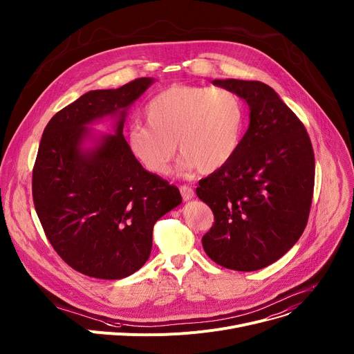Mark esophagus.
<instances>
[{"instance_id": "esophagus-1", "label": "esophagus", "mask_w": 354, "mask_h": 354, "mask_svg": "<svg viewBox=\"0 0 354 354\" xmlns=\"http://www.w3.org/2000/svg\"><path fill=\"white\" fill-rule=\"evenodd\" d=\"M179 191H180V195H182V199H183V201H189V199H192V198L195 196V192H194V189H192L191 186L182 185V186L179 187Z\"/></svg>"}]
</instances>
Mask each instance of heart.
<instances>
[{"label": "heart", "mask_w": 354, "mask_h": 354, "mask_svg": "<svg viewBox=\"0 0 354 354\" xmlns=\"http://www.w3.org/2000/svg\"><path fill=\"white\" fill-rule=\"evenodd\" d=\"M147 125L136 124L127 135L131 153L155 175L168 174L178 151L182 169L212 174L236 153L245 109L226 88L172 85L145 106Z\"/></svg>", "instance_id": "1"}]
</instances>
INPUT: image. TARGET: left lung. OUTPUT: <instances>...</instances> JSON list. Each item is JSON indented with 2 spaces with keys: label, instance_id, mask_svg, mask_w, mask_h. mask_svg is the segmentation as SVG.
Wrapping results in <instances>:
<instances>
[{
  "label": "left lung",
  "instance_id": "8db88e82",
  "mask_svg": "<svg viewBox=\"0 0 354 354\" xmlns=\"http://www.w3.org/2000/svg\"><path fill=\"white\" fill-rule=\"evenodd\" d=\"M212 84L246 101L250 124L234 156L199 180L196 195L215 216L202 245L215 263L253 272L293 248L308 225L313 147L301 121L269 85L241 80Z\"/></svg>",
  "mask_w": 354,
  "mask_h": 354
}]
</instances>
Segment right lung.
Masks as SVG:
<instances>
[{"mask_svg":"<svg viewBox=\"0 0 354 354\" xmlns=\"http://www.w3.org/2000/svg\"><path fill=\"white\" fill-rule=\"evenodd\" d=\"M153 78L89 91L45 127L32 169V198L42 229L77 272L115 280L145 265L159 218L180 205L179 189L142 168L124 138L128 108ZM115 118V133L82 148L87 125Z\"/></svg>","mask_w":354,"mask_h":354,"instance_id":"1","label":"right lung"}]
</instances>
